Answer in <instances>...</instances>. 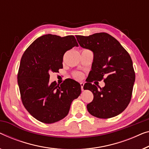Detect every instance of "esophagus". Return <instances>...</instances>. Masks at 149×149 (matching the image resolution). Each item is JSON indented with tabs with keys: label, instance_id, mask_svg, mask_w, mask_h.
Returning a JSON list of instances; mask_svg holds the SVG:
<instances>
[{
	"label": "esophagus",
	"instance_id": "obj_1",
	"mask_svg": "<svg viewBox=\"0 0 149 149\" xmlns=\"http://www.w3.org/2000/svg\"><path fill=\"white\" fill-rule=\"evenodd\" d=\"M80 84H81V90H82V91H84V89H83V87H84V83H81Z\"/></svg>",
	"mask_w": 149,
	"mask_h": 149
}]
</instances>
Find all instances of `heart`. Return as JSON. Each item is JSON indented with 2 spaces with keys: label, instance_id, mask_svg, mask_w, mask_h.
<instances>
[{
  "label": "heart",
  "instance_id": "1",
  "mask_svg": "<svg viewBox=\"0 0 149 149\" xmlns=\"http://www.w3.org/2000/svg\"><path fill=\"white\" fill-rule=\"evenodd\" d=\"M74 77L77 79H81L83 78V74L81 72H77L74 74Z\"/></svg>",
  "mask_w": 149,
  "mask_h": 149
}]
</instances>
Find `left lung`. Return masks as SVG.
Wrapping results in <instances>:
<instances>
[{
	"instance_id": "left-lung-1",
	"label": "left lung",
	"mask_w": 149,
	"mask_h": 149,
	"mask_svg": "<svg viewBox=\"0 0 149 149\" xmlns=\"http://www.w3.org/2000/svg\"><path fill=\"white\" fill-rule=\"evenodd\" d=\"M81 47L93 53L89 79L84 89L91 91L93 100L87 105L88 111L98 118L107 119L119 115L130 103L135 73L130 56L116 39L106 33L89 36H76ZM105 86L98 90L90 83L104 77Z\"/></svg>"
}]
</instances>
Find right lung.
Instances as JSON below:
<instances>
[{
    "label": "right lung",
    "instance_id": "add662e5",
    "mask_svg": "<svg viewBox=\"0 0 149 149\" xmlns=\"http://www.w3.org/2000/svg\"><path fill=\"white\" fill-rule=\"evenodd\" d=\"M78 47L73 36L46 34L28 47L21 59L17 82L23 104L36 120L45 124L60 121L68 115L71 103L81 95V85L73 79L49 83L50 72L63 68V56Z\"/></svg>",
    "mask_w": 149,
    "mask_h": 149
}]
</instances>
